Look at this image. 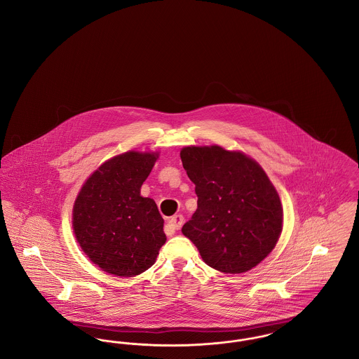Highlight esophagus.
Returning a JSON list of instances; mask_svg holds the SVG:
<instances>
[{"label":"esophagus","mask_w":359,"mask_h":359,"mask_svg":"<svg viewBox=\"0 0 359 359\" xmlns=\"http://www.w3.org/2000/svg\"><path fill=\"white\" fill-rule=\"evenodd\" d=\"M184 223V216L182 215H174L169 219V223H168V231L169 232H174V231H178Z\"/></svg>","instance_id":"esophagus-1"}]
</instances>
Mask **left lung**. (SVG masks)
Instances as JSON below:
<instances>
[{"instance_id": "obj_1", "label": "left lung", "mask_w": 359, "mask_h": 359, "mask_svg": "<svg viewBox=\"0 0 359 359\" xmlns=\"http://www.w3.org/2000/svg\"><path fill=\"white\" fill-rule=\"evenodd\" d=\"M180 155L198 197L182 233L198 248L203 261L229 274L262 262L278 242L283 212L259 163L220 146L184 147Z\"/></svg>"}]
</instances>
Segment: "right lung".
Returning a JSON list of instances; mask_svg holds the SVG:
<instances>
[{"label": "right lung", "mask_w": 359, "mask_h": 359, "mask_svg": "<svg viewBox=\"0 0 359 359\" xmlns=\"http://www.w3.org/2000/svg\"><path fill=\"white\" fill-rule=\"evenodd\" d=\"M158 152L128 151L102 163L86 180L73 208L76 242L102 271L135 277L155 264L165 245L155 201L140 196Z\"/></svg>", "instance_id": "1"}]
</instances>
